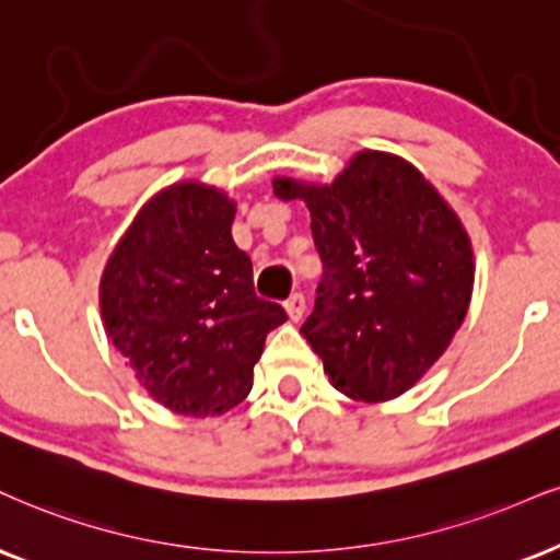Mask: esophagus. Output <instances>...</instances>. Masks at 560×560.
<instances>
[{
	"instance_id": "obj_1",
	"label": "esophagus",
	"mask_w": 560,
	"mask_h": 560,
	"mask_svg": "<svg viewBox=\"0 0 560 560\" xmlns=\"http://www.w3.org/2000/svg\"><path fill=\"white\" fill-rule=\"evenodd\" d=\"M282 306H285V312H288V316H291V322H299L303 312H306V299H303L301 293H293L291 299L282 303Z\"/></svg>"
}]
</instances>
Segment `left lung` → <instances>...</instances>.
<instances>
[{
    "mask_svg": "<svg viewBox=\"0 0 560 560\" xmlns=\"http://www.w3.org/2000/svg\"><path fill=\"white\" fill-rule=\"evenodd\" d=\"M303 199L324 275L303 322L329 384L361 402L416 386L444 355L472 299V244L457 212L405 158L361 150L332 184L272 178Z\"/></svg>",
    "mask_w": 560,
    "mask_h": 560,
    "instance_id": "1",
    "label": "left lung"
}]
</instances>
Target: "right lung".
I'll return each mask as SVG.
<instances>
[{
    "label": "right lung",
    "instance_id": "add662e5",
    "mask_svg": "<svg viewBox=\"0 0 560 560\" xmlns=\"http://www.w3.org/2000/svg\"><path fill=\"white\" fill-rule=\"evenodd\" d=\"M236 202L195 178L150 197L101 275L108 340L148 395L178 416H223L246 399L269 329L288 319L257 299L233 244Z\"/></svg>",
    "mask_w": 560,
    "mask_h": 560
}]
</instances>
